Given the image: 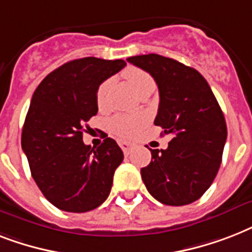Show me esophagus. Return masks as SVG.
<instances>
[{
  "label": "esophagus",
  "instance_id": "1",
  "mask_svg": "<svg viewBox=\"0 0 252 252\" xmlns=\"http://www.w3.org/2000/svg\"><path fill=\"white\" fill-rule=\"evenodd\" d=\"M119 145H120V148H122L123 149V152H124V153H128V152H129L130 149H132V144H130V142H128V141H119Z\"/></svg>",
  "mask_w": 252,
  "mask_h": 252
}]
</instances>
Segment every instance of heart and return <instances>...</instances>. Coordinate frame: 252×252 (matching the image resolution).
I'll return each mask as SVG.
<instances>
[{"mask_svg":"<svg viewBox=\"0 0 252 252\" xmlns=\"http://www.w3.org/2000/svg\"><path fill=\"white\" fill-rule=\"evenodd\" d=\"M124 77L137 95L144 94L146 91H153L154 87H156L152 76L141 69H126L124 72ZM108 87H110V81H104L96 90V104H98L99 108H103L106 104V94ZM142 123H144V120L141 118L118 115V116L111 119L110 130L119 137H130L137 132L138 128L142 126Z\"/></svg>","mask_w":252,"mask_h":252,"instance_id":"1","label":"heart"}]
</instances>
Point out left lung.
Masks as SVG:
<instances>
[{
    "label": "left lung",
    "instance_id": "obj_1",
    "mask_svg": "<svg viewBox=\"0 0 252 252\" xmlns=\"http://www.w3.org/2000/svg\"><path fill=\"white\" fill-rule=\"evenodd\" d=\"M153 77L159 90L154 124L170 134L167 149L152 150L141 168L146 189L166 205H187L204 195L219 172L226 122L207 80L196 69L149 53L126 59Z\"/></svg>",
    "mask_w": 252,
    "mask_h": 252
}]
</instances>
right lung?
Returning a JSON list of instances; mask_svg holds the SVG:
<instances>
[{
  "instance_id": "add662e5",
  "label": "right lung",
  "mask_w": 252,
  "mask_h": 252,
  "mask_svg": "<svg viewBox=\"0 0 252 252\" xmlns=\"http://www.w3.org/2000/svg\"><path fill=\"white\" fill-rule=\"evenodd\" d=\"M126 65L124 60L96 57L69 61L49 73L33 93L22 149L41 193L61 211H93L110 195L123 150L110 137L98 148L85 145L82 134L98 112L99 85Z\"/></svg>"
}]
</instances>
